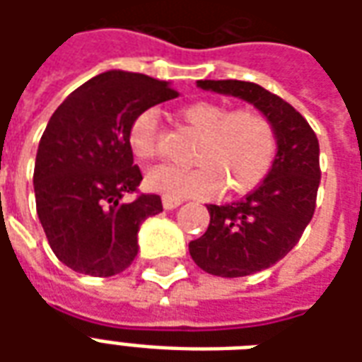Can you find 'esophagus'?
<instances>
[{
	"label": "esophagus",
	"mask_w": 362,
	"mask_h": 362,
	"mask_svg": "<svg viewBox=\"0 0 362 362\" xmlns=\"http://www.w3.org/2000/svg\"><path fill=\"white\" fill-rule=\"evenodd\" d=\"M182 204V199H174V197H163V207L165 209H176Z\"/></svg>",
	"instance_id": "1"
}]
</instances>
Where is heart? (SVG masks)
Segmentation results:
<instances>
[{"instance_id": "obj_1", "label": "heart", "mask_w": 362, "mask_h": 362, "mask_svg": "<svg viewBox=\"0 0 362 362\" xmlns=\"http://www.w3.org/2000/svg\"><path fill=\"white\" fill-rule=\"evenodd\" d=\"M182 122L202 134L192 168L157 166L147 173L145 186L165 197L186 199L215 194L225 184L243 194L266 178L277 155L272 122L256 110H228L219 103H192L180 110ZM127 147L137 160L158 155V118L153 110L137 114L127 127Z\"/></svg>"}]
</instances>
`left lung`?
<instances>
[{
  "mask_svg": "<svg viewBox=\"0 0 362 362\" xmlns=\"http://www.w3.org/2000/svg\"><path fill=\"white\" fill-rule=\"evenodd\" d=\"M197 87L250 103L277 135L275 163L264 182L240 202L207 205L209 227L189 243V256L204 272L244 277L285 258L310 223L320 186L318 137L291 104L256 83L202 79Z\"/></svg>",
  "mask_w": 362,
  "mask_h": 362,
  "instance_id": "8db88e82",
  "label": "left lung"
}]
</instances>
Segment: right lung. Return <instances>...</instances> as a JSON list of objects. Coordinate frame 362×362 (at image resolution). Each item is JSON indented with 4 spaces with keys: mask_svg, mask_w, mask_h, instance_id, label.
I'll list each match as a JSON object with an SVG mask.
<instances>
[{
    "mask_svg": "<svg viewBox=\"0 0 362 362\" xmlns=\"http://www.w3.org/2000/svg\"><path fill=\"white\" fill-rule=\"evenodd\" d=\"M176 96L166 81L112 69L75 89L52 114L36 153V213L52 252L74 272L110 277L132 266L139 227L163 204L155 194L124 199L143 180L127 127L137 114Z\"/></svg>",
    "mask_w": 362,
    "mask_h": 362,
    "instance_id": "add662e5",
    "label": "right lung"
}]
</instances>
